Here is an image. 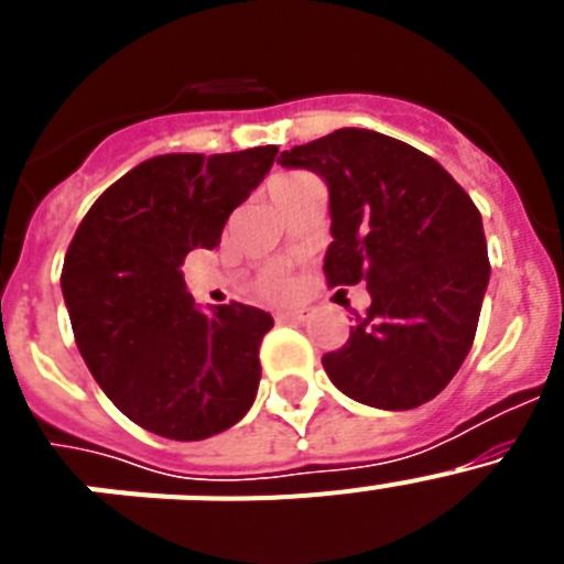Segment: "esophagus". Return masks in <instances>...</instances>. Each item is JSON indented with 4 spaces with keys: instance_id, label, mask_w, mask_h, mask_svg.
I'll return each instance as SVG.
<instances>
[{
    "instance_id": "esophagus-1",
    "label": "esophagus",
    "mask_w": 564,
    "mask_h": 564,
    "mask_svg": "<svg viewBox=\"0 0 564 564\" xmlns=\"http://www.w3.org/2000/svg\"><path fill=\"white\" fill-rule=\"evenodd\" d=\"M307 316H311L307 307H288V311L276 313V322H305Z\"/></svg>"
}]
</instances>
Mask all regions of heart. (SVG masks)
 Masks as SVG:
<instances>
[{
  "mask_svg": "<svg viewBox=\"0 0 564 564\" xmlns=\"http://www.w3.org/2000/svg\"><path fill=\"white\" fill-rule=\"evenodd\" d=\"M299 177H305V174H279L276 181L271 183V192H273V188H282V186H288V183L299 181ZM262 291H265L268 296H279V293H285L288 291V276L282 271H276V268H273V271H268L265 276H262Z\"/></svg>",
  "mask_w": 564,
  "mask_h": 564,
  "instance_id": "heart-1",
  "label": "heart"
}]
</instances>
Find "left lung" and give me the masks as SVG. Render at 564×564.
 Masks as SVG:
<instances>
[{"instance_id":"8db88e82","label":"left lung","mask_w":564,"mask_h":564,"mask_svg":"<svg viewBox=\"0 0 564 564\" xmlns=\"http://www.w3.org/2000/svg\"><path fill=\"white\" fill-rule=\"evenodd\" d=\"M279 163L330 188L327 285L367 282L372 299L322 358L330 381L376 410L432 401L471 350L491 273L471 197L435 158L372 129H336Z\"/></svg>"}]
</instances>
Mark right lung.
<instances>
[{
    "mask_svg": "<svg viewBox=\"0 0 564 564\" xmlns=\"http://www.w3.org/2000/svg\"><path fill=\"white\" fill-rule=\"evenodd\" d=\"M276 152L149 158L93 203L69 242L62 293L78 352L109 401L154 435H220L257 398L271 313L242 302L200 313L181 265L220 242Z\"/></svg>",
    "mask_w": 564,
    "mask_h": 564,
    "instance_id": "1",
    "label": "right lung"
}]
</instances>
